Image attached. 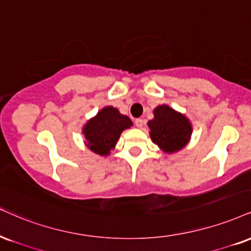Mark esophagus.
Returning a JSON list of instances; mask_svg holds the SVG:
<instances>
[{"label": "esophagus", "instance_id": "obj_1", "mask_svg": "<svg viewBox=\"0 0 251 251\" xmlns=\"http://www.w3.org/2000/svg\"><path fill=\"white\" fill-rule=\"evenodd\" d=\"M134 124H135V126H137V127L141 128V127H143V125H144V120L140 119V118H138V119L134 120Z\"/></svg>", "mask_w": 251, "mask_h": 251}]
</instances>
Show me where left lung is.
I'll return each mask as SVG.
<instances>
[{
    "label": "left lung",
    "instance_id": "1",
    "mask_svg": "<svg viewBox=\"0 0 251 251\" xmlns=\"http://www.w3.org/2000/svg\"><path fill=\"white\" fill-rule=\"evenodd\" d=\"M154 118L147 123L154 144L166 153H174L186 146L192 135V124L168 105H159L153 111Z\"/></svg>",
    "mask_w": 251,
    "mask_h": 251
}]
</instances>
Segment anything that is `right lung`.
Listing matches in <instances>:
<instances>
[{"label": "right lung", "mask_w": 251, "mask_h": 251, "mask_svg": "<svg viewBox=\"0 0 251 251\" xmlns=\"http://www.w3.org/2000/svg\"><path fill=\"white\" fill-rule=\"evenodd\" d=\"M133 125L127 116H124L113 106L101 108L83 127L86 146L99 155H108L114 149L124 129Z\"/></svg>", "instance_id": "1"}]
</instances>
